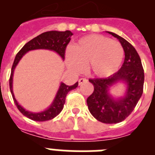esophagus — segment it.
<instances>
[{"mask_svg":"<svg viewBox=\"0 0 155 155\" xmlns=\"http://www.w3.org/2000/svg\"><path fill=\"white\" fill-rule=\"evenodd\" d=\"M87 80L86 78H80L78 81V84L79 85H81V84H82L83 83H85V82H87Z\"/></svg>","mask_w":155,"mask_h":155,"instance_id":"34e87169","label":"esophagus"}]
</instances>
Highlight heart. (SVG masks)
I'll list each match as a JSON object with an SVG mask.
<instances>
[{
    "label": "heart",
    "mask_w": 155,
    "mask_h": 155,
    "mask_svg": "<svg viewBox=\"0 0 155 155\" xmlns=\"http://www.w3.org/2000/svg\"><path fill=\"white\" fill-rule=\"evenodd\" d=\"M124 52L120 42L101 35H90L71 46L66 54L68 68L80 72L87 66L93 76L105 78L119 69Z\"/></svg>",
    "instance_id": "b5f03b06"
}]
</instances>
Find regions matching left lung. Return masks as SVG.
Returning <instances> with one entry per match:
<instances>
[{
	"mask_svg": "<svg viewBox=\"0 0 155 155\" xmlns=\"http://www.w3.org/2000/svg\"><path fill=\"white\" fill-rule=\"evenodd\" d=\"M108 33L117 38L125 53V59L119 71L106 78L89 79L94 91L87 99L91 114L103 124H118L130 114L143 94L144 73L141 61L135 48L116 33ZM118 83L126 85L124 95L114 98L110 88Z\"/></svg>",
	"mask_w": 155,
	"mask_h": 155,
	"instance_id": "left-lung-1",
	"label": "left lung"
}]
</instances>
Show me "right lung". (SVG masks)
Listing matches in <instances>:
<instances>
[{
    "mask_svg": "<svg viewBox=\"0 0 155 155\" xmlns=\"http://www.w3.org/2000/svg\"><path fill=\"white\" fill-rule=\"evenodd\" d=\"M71 35L73 33L71 31H46L43 33L40 34L38 36L35 37L34 39L28 42L25 45L21 50L17 53L15 61H14L13 65L12 68V73H11L10 80H9V85H10V90L12 92V97H13L15 104L18 109V110L24 115L25 116L28 117L30 120L34 121L43 122L50 120L54 117L60 114L65 103L66 96L68 93L71 90L75 89L78 85V82H76L73 85L69 86L65 84L64 83H61V85L59 87L55 98L53 99L51 105L44 111L39 112V113H32L28 110H25L21 105H19L17 100L15 98V94L13 92V75L14 71L15 69L16 66L18 65L23 56L28 51L35 50H48L54 51L62 58L64 61V55H65L66 47L71 41Z\"/></svg>",
    "mask_w": 155,
    "mask_h": 155,
    "instance_id": "obj_1",
    "label": "right lung"
}]
</instances>
